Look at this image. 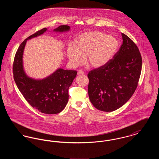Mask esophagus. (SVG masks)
I'll list each match as a JSON object with an SVG mask.
<instances>
[{
	"label": "esophagus",
	"mask_w": 159,
	"mask_h": 159,
	"mask_svg": "<svg viewBox=\"0 0 159 159\" xmlns=\"http://www.w3.org/2000/svg\"><path fill=\"white\" fill-rule=\"evenodd\" d=\"M83 74H84V73L82 70H79L77 71V76H81V75H83Z\"/></svg>",
	"instance_id": "34e87169"
}]
</instances>
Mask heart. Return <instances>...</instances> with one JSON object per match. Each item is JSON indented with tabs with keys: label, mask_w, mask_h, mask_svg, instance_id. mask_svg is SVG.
Returning <instances> with one entry per match:
<instances>
[{
	"label": "heart",
	"mask_w": 159,
	"mask_h": 159,
	"mask_svg": "<svg viewBox=\"0 0 159 159\" xmlns=\"http://www.w3.org/2000/svg\"><path fill=\"white\" fill-rule=\"evenodd\" d=\"M119 49V40L113 36L99 31H89L77 38L75 45H68L67 55L74 67L82 64L85 57L88 66L99 68L112 60Z\"/></svg>",
	"instance_id": "b5f03b06"
}]
</instances>
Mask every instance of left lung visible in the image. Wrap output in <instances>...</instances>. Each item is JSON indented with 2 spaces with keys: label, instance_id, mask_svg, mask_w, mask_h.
<instances>
[{
  "label": "left lung",
  "instance_id": "left-lung-1",
  "mask_svg": "<svg viewBox=\"0 0 159 159\" xmlns=\"http://www.w3.org/2000/svg\"><path fill=\"white\" fill-rule=\"evenodd\" d=\"M121 36L123 43L113 59L88 75L89 99L102 111L111 112L123 106L135 92L141 75L139 51L128 36L123 33Z\"/></svg>",
  "mask_w": 159,
  "mask_h": 159
}]
</instances>
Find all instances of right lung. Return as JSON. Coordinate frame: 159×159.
<instances>
[{"mask_svg": "<svg viewBox=\"0 0 159 159\" xmlns=\"http://www.w3.org/2000/svg\"><path fill=\"white\" fill-rule=\"evenodd\" d=\"M70 26L62 25L53 29L56 33H65ZM44 28L25 39L19 46L13 64V74L18 89L27 101L42 113L53 114L60 113L68 101V88L76 78L77 71L63 68L57 69L49 76L43 79H34L28 76L23 65V53L27 42L48 31Z\"/></svg>", "mask_w": 159, "mask_h": 159, "instance_id": "add662e5", "label": "right lung"}]
</instances>
